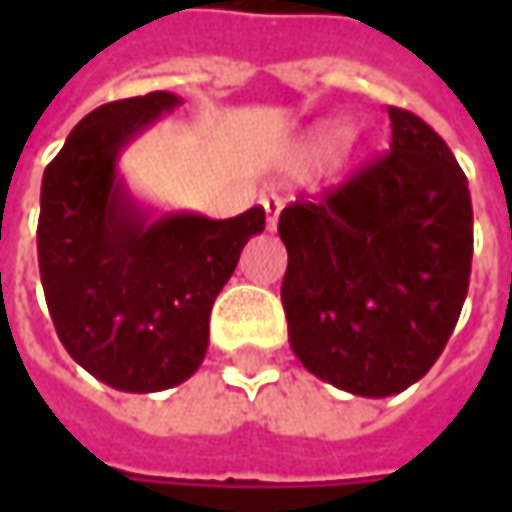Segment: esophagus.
<instances>
[{
    "label": "esophagus",
    "mask_w": 512,
    "mask_h": 512,
    "mask_svg": "<svg viewBox=\"0 0 512 512\" xmlns=\"http://www.w3.org/2000/svg\"><path fill=\"white\" fill-rule=\"evenodd\" d=\"M262 207H265V213H267V219H265L267 230L273 233V230H276V225H279V210H282V199H279V196H262Z\"/></svg>",
    "instance_id": "34e87169"
}]
</instances>
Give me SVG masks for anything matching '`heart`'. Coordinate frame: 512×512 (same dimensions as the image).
<instances>
[{
    "mask_svg": "<svg viewBox=\"0 0 512 512\" xmlns=\"http://www.w3.org/2000/svg\"><path fill=\"white\" fill-rule=\"evenodd\" d=\"M330 139H333V130H322L319 136H313L305 148H302V156H305V159H316V156L330 145Z\"/></svg>",
    "mask_w": 512,
    "mask_h": 512,
    "instance_id": "b5f03b06",
    "label": "heart"
}]
</instances>
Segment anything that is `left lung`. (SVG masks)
<instances>
[{
  "instance_id": "obj_1",
  "label": "left lung",
  "mask_w": 512,
  "mask_h": 512,
  "mask_svg": "<svg viewBox=\"0 0 512 512\" xmlns=\"http://www.w3.org/2000/svg\"><path fill=\"white\" fill-rule=\"evenodd\" d=\"M387 113V156L279 216L290 347L313 376L367 399L402 393L436 364L473 262L459 162L416 113Z\"/></svg>"
}]
</instances>
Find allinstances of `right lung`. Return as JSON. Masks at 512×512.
<instances>
[{
  "label": "right lung",
  "instance_id": "obj_1",
  "mask_svg": "<svg viewBox=\"0 0 512 512\" xmlns=\"http://www.w3.org/2000/svg\"><path fill=\"white\" fill-rule=\"evenodd\" d=\"M182 105L168 90L108 102L70 130L42 176L39 273L59 342L90 376L159 393L205 362L210 307L265 210L233 219L139 205L119 156Z\"/></svg>",
  "mask_w": 512,
  "mask_h": 512
}]
</instances>
